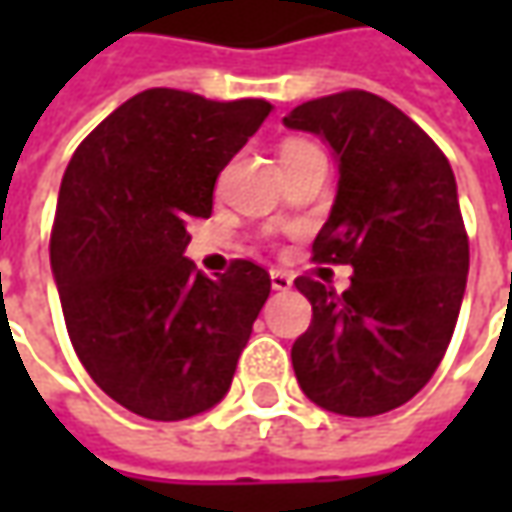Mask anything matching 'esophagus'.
<instances>
[{
	"mask_svg": "<svg viewBox=\"0 0 512 512\" xmlns=\"http://www.w3.org/2000/svg\"><path fill=\"white\" fill-rule=\"evenodd\" d=\"M270 287L273 290H290L293 287V276L285 270H270Z\"/></svg>",
	"mask_w": 512,
	"mask_h": 512,
	"instance_id": "obj_1",
	"label": "esophagus"
}]
</instances>
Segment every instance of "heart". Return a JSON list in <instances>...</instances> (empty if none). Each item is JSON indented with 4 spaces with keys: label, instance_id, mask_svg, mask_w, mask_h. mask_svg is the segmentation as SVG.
<instances>
[{
    "label": "heart",
    "instance_id": "heart-1",
    "mask_svg": "<svg viewBox=\"0 0 512 512\" xmlns=\"http://www.w3.org/2000/svg\"><path fill=\"white\" fill-rule=\"evenodd\" d=\"M305 150H316V148H313V145H307V142H302V139H290V142L282 145V159H287V156H296V153H305Z\"/></svg>",
    "mask_w": 512,
    "mask_h": 512
}]
</instances>
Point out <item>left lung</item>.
Here are the masks:
<instances>
[{"label": "left lung", "instance_id": "obj_1", "mask_svg": "<svg viewBox=\"0 0 512 512\" xmlns=\"http://www.w3.org/2000/svg\"><path fill=\"white\" fill-rule=\"evenodd\" d=\"M285 125L322 136L339 168L313 259L353 267L342 296L296 279L313 322L290 350L293 370L313 404L379 416L430 382L462 310L470 247L456 176L413 119L367 90L305 102Z\"/></svg>", "mask_w": 512, "mask_h": 512}]
</instances>
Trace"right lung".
I'll return each mask as SVG.
<instances>
[{
    "instance_id": "add662e5",
    "label": "right lung",
    "mask_w": 512,
    "mask_h": 512,
    "mask_svg": "<svg viewBox=\"0 0 512 512\" xmlns=\"http://www.w3.org/2000/svg\"><path fill=\"white\" fill-rule=\"evenodd\" d=\"M265 99L210 102L153 88L76 148L59 187L50 267L70 342L113 402L182 422L230 390L270 276L233 262L207 279L185 259L227 162L262 128Z\"/></svg>"
}]
</instances>
